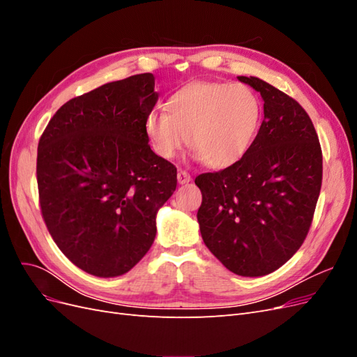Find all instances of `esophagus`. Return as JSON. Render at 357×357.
<instances>
[{
  "label": "esophagus",
  "mask_w": 357,
  "mask_h": 357,
  "mask_svg": "<svg viewBox=\"0 0 357 357\" xmlns=\"http://www.w3.org/2000/svg\"><path fill=\"white\" fill-rule=\"evenodd\" d=\"M192 180L190 174L188 171L185 169H178V174H177V181L180 183V185H185V183H189Z\"/></svg>",
  "instance_id": "esophagus-1"
}]
</instances>
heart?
<instances>
[{
    "instance_id": "b5f03b06",
    "label": "heart",
    "mask_w": 357,
    "mask_h": 357,
    "mask_svg": "<svg viewBox=\"0 0 357 357\" xmlns=\"http://www.w3.org/2000/svg\"><path fill=\"white\" fill-rule=\"evenodd\" d=\"M167 113L150 112L144 131L153 152L174 159L189 146L211 168L236 164L250 149L259 121L261 101L245 84L195 82L172 93Z\"/></svg>"
}]
</instances>
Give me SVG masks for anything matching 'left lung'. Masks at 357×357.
I'll list each match as a JSON object with an SVG mask.
<instances>
[{"instance_id":"left-lung-1","label":"left lung","mask_w":357,"mask_h":357,"mask_svg":"<svg viewBox=\"0 0 357 357\" xmlns=\"http://www.w3.org/2000/svg\"><path fill=\"white\" fill-rule=\"evenodd\" d=\"M264 100V121L236 164L195 178L208 250L243 277L275 271L304 243L320 195L323 156L298 101L257 77H238Z\"/></svg>"}]
</instances>
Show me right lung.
I'll return each instance as SVG.
<instances>
[{
  "label": "right lung",
  "mask_w": 357,
  "mask_h": 357,
  "mask_svg": "<svg viewBox=\"0 0 357 357\" xmlns=\"http://www.w3.org/2000/svg\"><path fill=\"white\" fill-rule=\"evenodd\" d=\"M158 101L152 73L100 86L53 114L37 152L43 220L83 271L117 277L152 247L156 213L177 186V168L144 131Z\"/></svg>",
  "instance_id": "right-lung-1"
}]
</instances>
